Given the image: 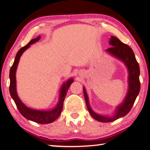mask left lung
<instances>
[{
	"mask_svg": "<svg viewBox=\"0 0 150 150\" xmlns=\"http://www.w3.org/2000/svg\"><path fill=\"white\" fill-rule=\"evenodd\" d=\"M109 43L112 47L107 49V52H110L111 54L123 61L128 68L129 73V91L123 103L117 108V110L116 112L115 115L112 117H106L98 115L91 110L89 104L88 95H87L86 89L83 88L85 100H86L87 108H88L89 113L94 119L102 122L115 121L118 118H121L127 115L131 110V109L132 108L136 98L139 94L141 86L139 81V65L135 59V54H134L132 49L128 45L120 42V40H118L117 38L115 36H111Z\"/></svg>",
	"mask_w": 150,
	"mask_h": 150,
	"instance_id": "8db88e82",
	"label": "left lung"
}]
</instances>
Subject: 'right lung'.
Masks as SVG:
<instances>
[{
    "mask_svg": "<svg viewBox=\"0 0 150 150\" xmlns=\"http://www.w3.org/2000/svg\"><path fill=\"white\" fill-rule=\"evenodd\" d=\"M40 38V35L37 37L36 38L33 39L27 44L26 46L22 47L20 50L18 51L16 57H15L14 62H13L12 67L10 69L9 73V78H10V86H9V91L11 98L14 100L15 104H16L17 108L19 110V112L23 116L27 119L32 120L33 122H38L40 124H48L52 122L53 121L57 119L61 114L63 107V102L64 98L67 93L69 88L70 87L71 84L73 81V79H69L67 81L62 85L61 93H60L59 102L58 103L57 106L55 107L52 110L49 111H42V110H33V109L29 108L25 106L20 99L18 97L17 91H16V79H15V73H16V69L17 67L19 61L22 54L25 51L26 49H28L30 46L31 44H32L35 42L38 41Z\"/></svg>",
    "mask_w": 150,
    "mask_h": 150,
    "instance_id": "add662e5",
    "label": "right lung"
}]
</instances>
